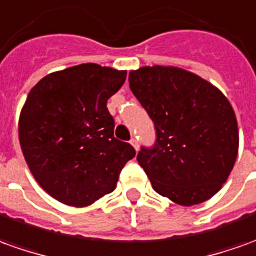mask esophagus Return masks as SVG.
I'll use <instances>...</instances> for the list:
<instances>
[{
    "label": "esophagus",
    "mask_w": 256,
    "mask_h": 256,
    "mask_svg": "<svg viewBox=\"0 0 256 256\" xmlns=\"http://www.w3.org/2000/svg\"><path fill=\"white\" fill-rule=\"evenodd\" d=\"M130 144H131V145L134 146V148H135V150H138V149H139V145H138V140H136V139L132 138L131 140H130Z\"/></svg>",
    "instance_id": "34e87169"
}]
</instances>
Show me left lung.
Returning a JSON list of instances; mask_svg holds the SVG:
<instances>
[{"mask_svg": "<svg viewBox=\"0 0 256 256\" xmlns=\"http://www.w3.org/2000/svg\"><path fill=\"white\" fill-rule=\"evenodd\" d=\"M128 80L156 130V144L140 148L136 158L153 190L182 206L212 198L238 153L230 102L216 86L177 66H142Z\"/></svg>", "mask_w": 256, "mask_h": 256, "instance_id": "8db88e82", "label": "left lung"}]
</instances>
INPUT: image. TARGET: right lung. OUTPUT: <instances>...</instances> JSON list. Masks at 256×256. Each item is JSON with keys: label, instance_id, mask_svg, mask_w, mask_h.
Returning a JSON list of instances; mask_svg holds the SVG:
<instances>
[{"label": "right lung", "instance_id": "right-lung-1", "mask_svg": "<svg viewBox=\"0 0 256 256\" xmlns=\"http://www.w3.org/2000/svg\"><path fill=\"white\" fill-rule=\"evenodd\" d=\"M126 71L80 64L52 72L29 92L19 117V142L38 185L65 205L84 208L114 191L135 158L114 138L107 100Z\"/></svg>", "mask_w": 256, "mask_h": 256}]
</instances>
